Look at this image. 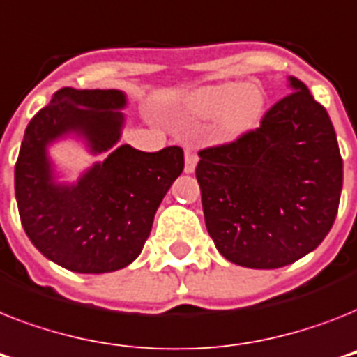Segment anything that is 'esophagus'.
Listing matches in <instances>:
<instances>
[{
    "label": "esophagus",
    "instance_id": "34e87169",
    "mask_svg": "<svg viewBox=\"0 0 357 357\" xmlns=\"http://www.w3.org/2000/svg\"><path fill=\"white\" fill-rule=\"evenodd\" d=\"M196 165H198V153L194 150H185V172H194Z\"/></svg>",
    "mask_w": 357,
    "mask_h": 357
}]
</instances>
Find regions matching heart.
Masks as SVG:
<instances>
[{
	"label": "heart",
	"mask_w": 357,
	"mask_h": 357,
	"mask_svg": "<svg viewBox=\"0 0 357 357\" xmlns=\"http://www.w3.org/2000/svg\"><path fill=\"white\" fill-rule=\"evenodd\" d=\"M198 117L222 119L227 133H240L253 126L264 108L262 89L253 82H224L208 86L194 97L190 104Z\"/></svg>",
	"instance_id": "heart-1"
}]
</instances>
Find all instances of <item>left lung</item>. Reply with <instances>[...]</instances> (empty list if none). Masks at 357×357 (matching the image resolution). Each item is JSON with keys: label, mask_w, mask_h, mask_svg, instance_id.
<instances>
[{"label": "left lung", "mask_w": 357, "mask_h": 357, "mask_svg": "<svg viewBox=\"0 0 357 357\" xmlns=\"http://www.w3.org/2000/svg\"><path fill=\"white\" fill-rule=\"evenodd\" d=\"M236 141L199 150L196 179L205 225L229 262L253 269L294 264L334 225L343 159L326 109L299 78Z\"/></svg>", "instance_id": "obj_1"}]
</instances>
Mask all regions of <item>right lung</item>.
<instances>
[{
  "instance_id": "add662e5",
  "label": "right lung",
  "mask_w": 357,
  "mask_h": 357,
  "mask_svg": "<svg viewBox=\"0 0 357 357\" xmlns=\"http://www.w3.org/2000/svg\"><path fill=\"white\" fill-rule=\"evenodd\" d=\"M126 106L119 89L62 88L31 119L14 190L34 248L75 273H109L137 259L165 194L183 172V150L141 152L117 146ZM75 132L92 153L109 152L77 184H56L47 146Z\"/></svg>"
}]
</instances>
